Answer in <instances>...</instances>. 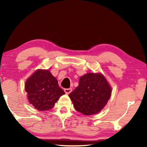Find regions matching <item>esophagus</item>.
Here are the masks:
<instances>
[{
    "label": "esophagus",
    "instance_id": "34e87169",
    "mask_svg": "<svg viewBox=\"0 0 147 147\" xmlns=\"http://www.w3.org/2000/svg\"><path fill=\"white\" fill-rule=\"evenodd\" d=\"M71 91H72L71 88H65V89H64V92H65V94H69L70 92H71Z\"/></svg>",
    "mask_w": 147,
    "mask_h": 147
}]
</instances>
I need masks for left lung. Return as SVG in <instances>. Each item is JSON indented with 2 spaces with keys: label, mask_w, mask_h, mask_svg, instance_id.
<instances>
[{
  "label": "left lung",
  "mask_w": 147,
  "mask_h": 147,
  "mask_svg": "<svg viewBox=\"0 0 147 147\" xmlns=\"http://www.w3.org/2000/svg\"><path fill=\"white\" fill-rule=\"evenodd\" d=\"M111 88L100 74H87L80 78L79 86L69 94L77 111L84 115L99 112L111 96Z\"/></svg>",
  "instance_id": "left-lung-1"
}]
</instances>
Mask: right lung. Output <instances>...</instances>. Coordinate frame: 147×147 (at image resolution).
<instances>
[{
	"label": "right lung",
	"instance_id": "obj_1",
	"mask_svg": "<svg viewBox=\"0 0 147 147\" xmlns=\"http://www.w3.org/2000/svg\"><path fill=\"white\" fill-rule=\"evenodd\" d=\"M25 91L30 104L39 111L53 108L65 92L58 85L57 79L49 70H37L25 83Z\"/></svg>",
	"mask_w": 147,
	"mask_h": 147
}]
</instances>
